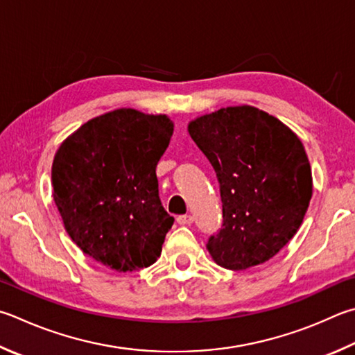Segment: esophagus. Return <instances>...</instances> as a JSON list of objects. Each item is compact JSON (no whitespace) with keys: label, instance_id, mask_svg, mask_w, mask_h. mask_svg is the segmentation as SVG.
<instances>
[{"label":"esophagus","instance_id":"obj_1","mask_svg":"<svg viewBox=\"0 0 355 355\" xmlns=\"http://www.w3.org/2000/svg\"><path fill=\"white\" fill-rule=\"evenodd\" d=\"M192 222H194V217H192L191 214H184V216H178L177 217V223L178 225H191Z\"/></svg>","mask_w":355,"mask_h":355}]
</instances>
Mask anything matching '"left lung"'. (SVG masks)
<instances>
[{"label": "left lung", "instance_id": "obj_1", "mask_svg": "<svg viewBox=\"0 0 355 355\" xmlns=\"http://www.w3.org/2000/svg\"><path fill=\"white\" fill-rule=\"evenodd\" d=\"M188 130L220 189L222 228L206 243L212 259L237 272L272 259L296 234L312 197L301 141L250 105L205 114Z\"/></svg>", "mask_w": 355, "mask_h": 355}]
</instances>
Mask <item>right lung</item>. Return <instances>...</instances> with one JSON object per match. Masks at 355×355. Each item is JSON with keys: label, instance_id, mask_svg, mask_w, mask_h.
I'll use <instances>...</instances> for the list:
<instances>
[{"label": "right lung", "instance_id": "obj_1", "mask_svg": "<svg viewBox=\"0 0 355 355\" xmlns=\"http://www.w3.org/2000/svg\"><path fill=\"white\" fill-rule=\"evenodd\" d=\"M172 132L164 114L119 108L88 121L55 153L54 202L68 234L116 272L152 266L172 228L155 172Z\"/></svg>", "mask_w": 355, "mask_h": 355}]
</instances>
